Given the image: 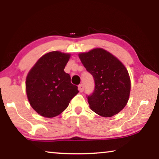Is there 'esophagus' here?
Wrapping results in <instances>:
<instances>
[{"label": "esophagus", "mask_w": 159, "mask_h": 159, "mask_svg": "<svg viewBox=\"0 0 159 159\" xmlns=\"http://www.w3.org/2000/svg\"><path fill=\"white\" fill-rule=\"evenodd\" d=\"M79 90L80 93L83 92V90H84V86H83V85L80 84L79 85Z\"/></svg>", "instance_id": "obj_1"}]
</instances>
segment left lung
Returning a JSON list of instances; mask_svg holds the SVG:
<instances>
[{
    "instance_id": "1",
    "label": "left lung",
    "mask_w": 159,
    "mask_h": 159,
    "mask_svg": "<svg viewBox=\"0 0 159 159\" xmlns=\"http://www.w3.org/2000/svg\"><path fill=\"white\" fill-rule=\"evenodd\" d=\"M79 57L95 80L94 92L88 96L90 108L103 117L117 114L127 104L130 96L128 70L118 58L102 48L79 53Z\"/></svg>"
}]
</instances>
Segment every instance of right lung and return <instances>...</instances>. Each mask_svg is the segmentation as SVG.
I'll list each match as a JSON object with an SVG mask.
<instances>
[{
	"label": "right lung",
	"mask_w": 159,
	"mask_h": 159,
	"mask_svg": "<svg viewBox=\"0 0 159 159\" xmlns=\"http://www.w3.org/2000/svg\"><path fill=\"white\" fill-rule=\"evenodd\" d=\"M71 55L60 51L45 54L36 61L26 79L28 100L38 114L45 118L57 116L65 110L79 93L64 71Z\"/></svg>",
	"instance_id": "1"
}]
</instances>
